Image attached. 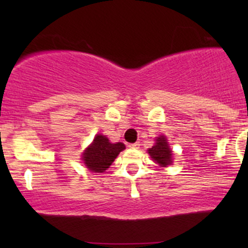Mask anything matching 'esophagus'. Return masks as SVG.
Instances as JSON below:
<instances>
[{"label": "esophagus", "instance_id": "1", "mask_svg": "<svg viewBox=\"0 0 248 248\" xmlns=\"http://www.w3.org/2000/svg\"><path fill=\"white\" fill-rule=\"evenodd\" d=\"M128 147L133 148V149H138V148L140 147V143H139V142H135V143H130Z\"/></svg>", "mask_w": 248, "mask_h": 248}]
</instances>
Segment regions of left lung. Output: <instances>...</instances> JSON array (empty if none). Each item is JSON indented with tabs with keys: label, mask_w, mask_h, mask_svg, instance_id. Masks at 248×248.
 I'll return each mask as SVG.
<instances>
[{
	"label": "left lung",
	"mask_w": 248,
	"mask_h": 248,
	"mask_svg": "<svg viewBox=\"0 0 248 248\" xmlns=\"http://www.w3.org/2000/svg\"><path fill=\"white\" fill-rule=\"evenodd\" d=\"M149 155L156 163H158L162 167H167L171 164V156L172 153L168 146L167 139L164 136H160L156 139V143L148 150Z\"/></svg>",
	"instance_id": "1"
}]
</instances>
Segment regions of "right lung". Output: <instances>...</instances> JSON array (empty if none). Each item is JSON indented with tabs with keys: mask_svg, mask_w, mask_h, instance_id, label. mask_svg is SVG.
Masks as SVG:
<instances>
[{
	"mask_svg": "<svg viewBox=\"0 0 248 248\" xmlns=\"http://www.w3.org/2000/svg\"><path fill=\"white\" fill-rule=\"evenodd\" d=\"M124 149V144L121 142L110 143L106 136L96 135L92 144L82 154V160L92 171L104 172Z\"/></svg>",
	"mask_w": 248,
	"mask_h": 248,
	"instance_id": "obj_1",
	"label": "right lung"
}]
</instances>
